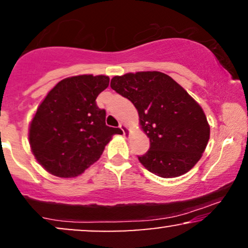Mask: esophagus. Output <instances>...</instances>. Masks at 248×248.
Returning a JSON list of instances; mask_svg holds the SVG:
<instances>
[{"label": "esophagus", "mask_w": 248, "mask_h": 248, "mask_svg": "<svg viewBox=\"0 0 248 248\" xmlns=\"http://www.w3.org/2000/svg\"><path fill=\"white\" fill-rule=\"evenodd\" d=\"M119 127H120V128H121V130H122V132H124V135H126V136H128V135H129V129H128L127 124H122V122H121V124H120V126H119Z\"/></svg>", "instance_id": "esophagus-1"}]
</instances>
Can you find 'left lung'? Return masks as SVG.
Returning a JSON list of instances; mask_svg holds the SVG:
<instances>
[{"label": "left lung", "mask_w": 248, "mask_h": 248, "mask_svg": "<svg viewBox=\"0 0 248 248\" xmlns=\"http://www.w3.org/2000/svg\"><path fill=\"white\" fill-rule=\"evenodd\" d=\"M110 87L138 109L150 149L141 164L163 178L184 175L201 160L210 139L203 108L171 77L158 71L115 76Z\"/></svg>", "instance_id": "left-lung-1"}]
</instances>
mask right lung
<instances>
[{"label": "right lung", "mask_w": 248, "mask_h": 248, "mask_svg": "<svg viewBox=\"0 0 248 248\" xmlns=\"http://www.w3.org/2000/svg\"><path fill=\"white\" fill-rule=\"evenodd\" d=\"M109 85L108 76L81 75L62 79L47 93L29 126L31 152L57 177L81 175L100 158L121 129L106 126V112L96 96Z\"/></svg>", "instance_id": "add662e5"}]
</instances>
